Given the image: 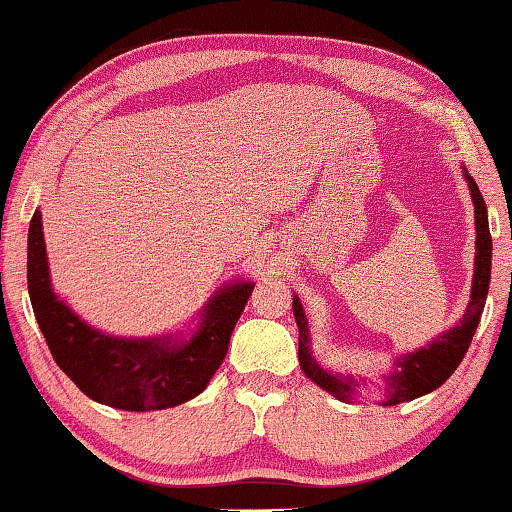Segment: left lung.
<instances>
[{
  "instance_id": "left-lung-1",
  "label": "left lung",
  "mask_w": 512,
  "mask_h": 512,
  "mask_svg": "<svg viewBox=\"0 0 512 512\" xmlns=\"http://www.w3.org/2000/svg\"><path fill=\"white\" fill-rule=\"evenodd\" d=\"M464 170V180L469 184L471 201H473V212H476V258H473V284H471V300L466 305V311L462 321L453 328L436 335L427 346H420L418 351L404 353L395 360V367H392L390 374L383 376L385 388L381 404L392 406L411 402V399H418L427 392L439 388V385L450 379V374L455 372L462 362L464 353L469 351V344L473 335H476V328L480 323V316H483L485 309V298L487 288H490V274H492V235H490V224H487V205L483 201V194H480L478 184L473 182L469 170ZM293 316L295 323H298L300 330V367L311 381H314L318 388L330 392L332 397L342 399V402H351V399L358 395L360 385H365V379H355L353 374H332L330 369H323L318 365L314 353H311V335L305 309H302V302L298 295H293Z\"/></svg>"
}]
</instances>
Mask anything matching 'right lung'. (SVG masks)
Returning <instances> with one entry per match:
<instances>
[{"mask_svg":"<svg viewBox=\"0 0 512 512\" xmlns=\"http://www.w3.org/2000/svg\"><path fill=\"white\" fill-rule=\"evenodd\" d=\"M27 288L34 316L59 369L94 402L122 411H161L207 388L254 281L235 279L198 311L196 328L161 337H115L92 328L50 284L41 210L27 233Z\"/></svg>","mask_w":512,"mask_h":512,"instance_id":"obj_1","label":"right lung"}]
</instances>
